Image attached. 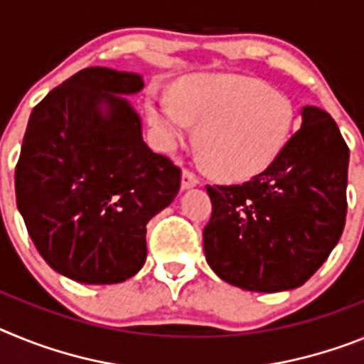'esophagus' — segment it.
<instances>
[{
    "label": "esophagus",
    "instance_id": "1",
    "mask_svg": "<svg viewBox=\"0 0 364 364\" xmlns=\"http://www.w3.org/2000/svg\"><path fill=\"white\" fill-rule=\"evenodd\" d=\"M198 185V178H196L194 173L191 172V170H183L181 173V188L183 191H188V188H192V186Z\"/></svg>",
    "mask_w": 364,
    "mask_h": 364
}]
</instances>
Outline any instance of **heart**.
Listing matches in <instances>:
<instances>
[{"label": "heart", "mask_w": 364, "mask_h": 364, "mask_svg": "<svg viewBox=\"0 0 364 364\" xmlns=\"http://www.w3.org/2000/svg\"><path fill=\"white\" fill-rule=\"evenodd\" d=\"M172 100L150 95L148 122L161 148L173 150L198 128V151L216 178L245 181L282 156L296 128L286 93L242 75H188L172 84Z\"/></svg>", "instance_id": "b5f03b06"}]
</instances>
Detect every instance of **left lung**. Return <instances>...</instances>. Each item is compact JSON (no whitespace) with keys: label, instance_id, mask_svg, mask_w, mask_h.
<instances>
[{"label":"left lung","instance_id":"obj_1","mask_svg":"<svg viewBox=\"0 0 364 364\" xmlns=\"http://www.w3.org/2000/svg\"><path fill=\"white\" fill-rule=\"evenodd\" d=\"M282 156L243 185L207 186L213 216L203 229L210 269L258 293L302 286L339 242L346 220L350 150L317 106Z\"/></svg>","mask_w":364,"mask_h":364}]
</instances>
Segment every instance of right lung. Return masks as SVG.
<instances>
[{"label":"right lung","mask_w":364,"mask_h":364,"mask_svg":"<svg viewBox=\"0 0 364 364\" xmlns=\"http://www.w3.org/2000/svg\"><path fill=\"white\" fill-rule=\"evenodd\" d=\"M135 73L86 68L31 113L16 203L38 252L80 284H119L146 260V223L179 192L181 170L154 154L126 95Z\"/></svg>","instance_id":"add662e5"}]
</instances>
